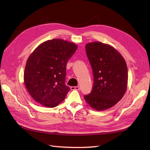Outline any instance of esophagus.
Instances as JSON below:
<instances>
[{
  "label": "esophagus",
  "instance_id": "obj_1",
  "mask_svg": "<svg viewBox=\"0 0 150 150\" xmlns=\"http://www.w3.org/2000/svg\"><path fill=\"white\" fill-rule=\"evenodd\" d=\"M71 90H79L80 88L79 86H72Z\"/></svg>",
  "mask_w": 150,
  "mask_h": 150
}]
</instances>
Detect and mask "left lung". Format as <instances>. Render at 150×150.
Returning <instances> with one entry per match:
<instances>
[{"label":"left lung","instance_id":"left-lung-1","mask_svg":"<svg viewBox=\"0 0 150 150\" xmlns=\"http://www.w3.org/2000/svg\"><path fill=\"white\" fill-rule=\"evenodd\" d=\"M85 49L92 69L93 85L91 92L84 98L97 111L110 108L126 92L128 71L125 61L117 50L106 44L90 42Z\"/></svg>","mask_w":150,"mask_h":150}]
</instances>
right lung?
Masks as SVG:
<instances>
[{
	"label": "right lung",
	"instance_id": "right-lung-1",
	"mask_svg": "<svg viewBox=\"0 0 150 150\" xmlns=\"http://www.w3.org/2000/svg\"><path fill=\"white\" fill-rule=\"evenodd\" d=\"M77 48L74 43L53 39L40 45L28 57L24 82L36 102L54 108L65 99L70 90L65 83L67 63Z\"/></svg>",
	"mask_w": 150,
	"mask_h": 150
}]
</instances>
